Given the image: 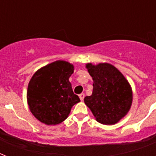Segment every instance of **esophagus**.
I'll return each instance as SVG.
<instances>
[{
	"instance_id": "esophagus-1",
	"label": "esophagus",
	"mask_w": 156,
	"mask_h": 156,
	"mask_svg": "<svg viewBox=\"0 0 156 156\" xmlns=\"http://www.w3.org/2000/svg\"><path fill=\"white\" fill-rule=\"evenodd\" d=\"M79 97H80V99L81 101H83V99H84V97H85V94H80L79 95Z\"/></svg>"
}]
</instances>
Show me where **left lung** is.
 Returning a JSON list of instances; mask_svg holds the SVG:
<instances>
[{"label": "left lung", "mask_w": 156, "mask_h": 156, "mask_svg": "<svg viewBox=\"0 0 156 156\" xmlns=\"http://www.w3.org/2000/svg\"><path fill=\"white\" fill-rule=\"evenodd\" d=\"M87 71L94 80L93 92L84 98V102L96 120L112 125L129 112L133 100L131 87L124 76L112 65L88 63Z\"/></svg>", "instance_id": "left-lung-1"}]
</instances>
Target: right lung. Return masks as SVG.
Returning a JSON list of instances; mask_svg holds the SVG:
<instances>
[{"label":"right lung","mask_w":156,"mask_h":156,"mask_svg":"<svg viewBox=\"0 0 156 156\" xmlns=\"http://www.w3.org/2000/svg\"><path fill=\"white\" fill-rule=\"evenodd\" d=\"M73 70V65L59 60L44 66L32 76L27 101L30 112L43 123H61L68 117L72 107L80 101L69 80Z\"/></svg>","instance_id":"obj_1"}]
</instances>
